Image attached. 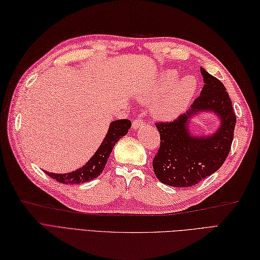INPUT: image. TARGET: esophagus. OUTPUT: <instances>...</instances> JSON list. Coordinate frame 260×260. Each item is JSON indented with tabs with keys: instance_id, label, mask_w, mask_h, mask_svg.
I'll list each match as a JSON object with an SVG mask.
<instances>
[{
	"instance_id": "34e87169",
	"label": "esophagus",
	"mask_w": 260,
	"mask_h": 260,
	"mask_svg": "<svg viewBox=\"0 0 260 260\" xmlns=\"http://www.w3.org/2000/svg\"><path fill=\"white\" fill-rule=\"evenodd\" d=\"M145 124V122L143 121V118H135L133 121V128L137 129L138 127H142V126Z\"/></svg>"
}]
</instances>
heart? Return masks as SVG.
<instances>
[{
    "label": "heart",
    "instance_id": "obj_1",
    "mask_svg": "<svg viewBox=\"0 0 260 260\" xmlns=\"http://www.w3.org/2000/svg\"><path fill=\"white\" fill-rule=\"evenodd\" d=\"M180 76L175 70L165 71L156 81L141 92L145 102H158L154 105V115L158 118L171 119L178 116L193 98L198 81L193 76L179 80Z\"/></svg>",
    "mask_w": 260,
    "mask_h": 260
}]
</instances>
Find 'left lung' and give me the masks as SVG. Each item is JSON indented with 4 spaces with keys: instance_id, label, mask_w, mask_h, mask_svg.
Wrapping results in <instances>:
<instances>
[{
    "instance_id": "obj_1",
    "label": "left lung",
    "mask_w": 260,
    "mask_h": 260,
    "mask_svg": "<svg viewBox=\"0 0 260 260\" xmlns=\"http://www.w3.org/2000/svg\"><path fill=\"white\" fill-rule=\"evenodd\" d=\"M204 86L191 109L171 122H157L160 146L152 168L160 182L178 188L198 184L222 167L234 137L236 115L224 84L201 68ZM202 110H213L221 118V127L206 138L189 135V118Z\"/></svg>"
}]
</instances>
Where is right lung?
Segmentation results:
<instances>
[{"instance_id": "right-lung-1", "label": "right lung", "mask_w": 260, "mask_h": 260, "mask_svg": "<svg viewBox=\"0 0 260 260\" xmlns=\"http://www.w3.org/2000/svg\"><path fill=\"white\" fill-rule=\"evenodd\" d=\"M131 121L129 119H117L113 121L110 125L104 141L101 146L95 151V154L90 160L86 162L82 168L77 169L76 171L69 172V174H49L46 171L50 178L56 179L58 182L72 184V183H83L86 181H91L93 179L99 177L103 171L106 161L110 157L111 151L114 147L115 144L118 142V139L127 134L128 129L131 128Z\"/></svg>"}]
</instances>
